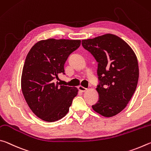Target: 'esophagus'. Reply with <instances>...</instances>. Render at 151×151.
I'll use <instances>...</instances> for the list:
<instances>
[{
	"label": "esophagus",
	"mask_w": 151,
	"mask_h": 151,
	"mask_svg": "<svg viewBox=\"0 0 151 151\" xmlns=\"http://www.w3.org/2000/svg\"><path fill=\"white\" fill-rule=\"evenodd\" d=\"M78 89H79V91H80L81 92H85L86 91H87V88H84V87L81 86H80L78 87Z\"/></svg>",
	"instance_id": "34e87169"
}]
</instances>
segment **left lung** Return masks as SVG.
<instances>
[{
    "mask_svg": "<svg viewBox=\"0 0 151 151\" xmlns=\"http://www.w3.org/2000/svg\"><path fill=\"white\" fill-rule=\"evenodd\" d=\"M81 44L98 62L99 99L92 108L104 117L115 116L125 109L136 90L139 70L135 53L111 34L83 40Z\"/></svg>",
    "mask_w": 151,
    "mask_h": 151,
    "instance_id": "1",
    "label": "left lung"
}]
</instances>
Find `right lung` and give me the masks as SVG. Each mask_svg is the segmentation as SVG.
Returning a JSON list of instances; mask_svg holds the SVG:
<instances>
[{
  "label": "right lung",
  "instance_id": "obj_1",
  "mask_svg": "<svg viewBox=\"0 0 151 151\" xmlns=\"http://www.w3.org/2000/svg\"><path fill=\"white\" fill-rule=\"evenodd\" d=\"M80 44V40H43L34 44L26 55L21 88L30 109L42 120L61 119L78 95L77 88L60 86L54 79L64 73L65 61Z\"/></svg>",
  "mask_w": 151,
  "mask_h": 151
}]
</instances>
